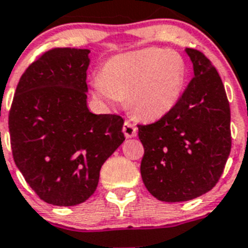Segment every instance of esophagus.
<instances>
[{
  "instance_id": "1",
  "label": "esophagus",
  "mask_w": 248,
  "mask_h": 248,
  "mask_svg": "<svg viewBox=\"0 0 248 248\" xmlns=\"http://www.w3.org/2000/svg\"><path fill=\"white\" fill-rule=\"evenodd\" d=\"M122 131H124L126 138H132V137H136V136H137V127L128 121L124 122Z\"/></svg>"
}]
</instances>
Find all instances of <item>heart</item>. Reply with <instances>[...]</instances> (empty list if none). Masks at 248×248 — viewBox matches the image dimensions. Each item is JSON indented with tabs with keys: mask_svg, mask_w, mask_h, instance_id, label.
Segmentation results:
<instances>
[{
	"mask_svg": "<svg viewBox=\"0 0 248 248\" xmlns=\"http://www.w3.org/2000/svg\"><path fill=\"white\" fill-rule=\"evenodd\" d=\"M186 68L175 52L147 48L111 58L101 78L93 81L100 99L115 102L126 97L127 108L144 121H155L179 101Z\"/></svg>",
	"mask_w": 248,
	"mask_h": 248,
	"instance_id": "b5f03b06",
	"label": "heart"
}]
</instances>
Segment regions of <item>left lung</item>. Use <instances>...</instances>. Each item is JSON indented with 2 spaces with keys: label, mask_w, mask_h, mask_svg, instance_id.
Wrapping results in <instances>:
<instances>
[{
  "label": "left lung",
  "mask_w": 248,
  "mask_h": 248,
  "mask_svg": "<svg viewBox=\"0 0 248 248\" xmlns=\"http://www.w3.org/2000/svg\"><path fill=\"white\" fill-rule=\"evenodd\" d=\"M194 78L173 110L151 124H138L143 144L140 175L160 202L195 199L214 188L231 151L230 104L215 66L185 49Z\"/></svg>",
  "instance_id": "obj_1"
}]
</instances>
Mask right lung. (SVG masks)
Segmentation results:
<instances>
[{
  "mask_svg": "<svg viewBox=\"0 0 248 248\" xmlns=\"http://www.w3.org/2000/svg\"><path fill=\"white\" fill-rule=\"evenodd\" d=\"M89 53L42 54L19 79L8 116L16 166L43 202L57 206L88 200L102 164L124 140L121 116L89 111Z\"/></svg>",
  "mask_w": 248,
  "mask_h": 248,
  "instance_id": "add662e5",
  "label": "right lung"
}]
</instances>
